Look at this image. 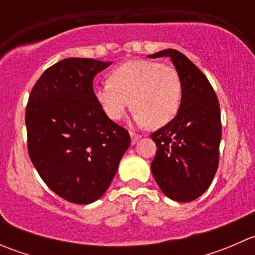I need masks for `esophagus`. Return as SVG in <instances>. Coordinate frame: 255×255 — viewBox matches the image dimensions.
I'll use <instances>...</instances> for the list:
<instances>
[{"label": "esophagus", "mask_w": 255, "mask_h": 255, "mask_svg": "<svg viewBox=\"0 0 255 255\" xmlns=\"http://www.w3.org/2000/svg\"><path fill=\"white\" fill-rule=\"evenodd\" d=\"M129 134H130V139H132V143H133V144L137 142V140L139 139L140 137H142V135L137 134V133H134V132H129Z\"/></svg>", "instance_id": "1"}]
</instances>
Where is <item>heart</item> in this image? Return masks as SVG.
Wrapping results in <instances>:
<instances>
[{"mask_svg": "<svg viewBox=\"0 0 255 255\" xmlns=\"http://www.w3.org/2000/svg\"><path fill=\"white\" fill-rule=\"evenodd\" d=\"M109 80L96 85L94 92L112 121L122 120L132 102L138 125L159 128L171 122L181 106L182 81L170 65L135 59L113 69Z\"/></svg>", "mask_w": 255, "mask_h": 255, "instance_id": "heart-1", "label": "heart"}]
</instances>
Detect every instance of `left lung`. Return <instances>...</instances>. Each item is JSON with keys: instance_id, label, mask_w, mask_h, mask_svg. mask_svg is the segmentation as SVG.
I'll list each match as a JSON object with an SVG mask.
<instances>
[{"instance_id": "1", "label": "left lung", "mask_w": 255, "mask_h": 255, "mask_svg": "<svg viewBox=\"0 0 255 255\" xmlns=\"http://www.w3.org/2000/svg\"><path fill=\"white\" fill-rule=\"evenodd\" d=\"M148 56L170 58L182 81L175 118L150 135L158 148L151 174L169 199L194 201L208 189L218 168L220 104L206 76L179 50L165 49Z\"/></svg>"}]
</instances>
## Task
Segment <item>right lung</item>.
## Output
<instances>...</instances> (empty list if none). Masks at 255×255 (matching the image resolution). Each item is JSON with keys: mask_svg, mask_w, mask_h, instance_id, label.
<instances>
[{"mask_svg": "<svg viewBox=\"0 0 255 255\" xmlns=\"http://www.w3.org/2000/svg\"><path fill=\"white\" fill-rule=\"evenodd\" d=\"M111 61L69 58L42 74L25 109L28 153L51 191L87 205L106 192L130 144L95 97L94 78Z\"/></svg>", "mask_w": 255, "mask_h": 255, "instance_id": "obj_1", "label": "right lung"}]
</instances>
